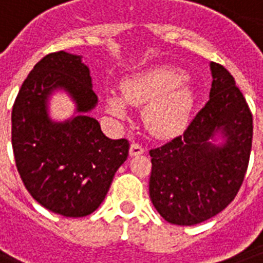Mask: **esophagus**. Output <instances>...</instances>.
I'll list each match as a JSON object with an SVG mask.
<instances>
[{"label":"esophagus","instance_id":"obj_1","mask_svg":"<svg viewBox=\"0 0 263 263\" xmlns=\"http://www.w3.org/2000/svg\"><path fill=\"white\" fill-rule=\"evenodd\" d=\"M144 148L143 146H140L139 143H132L131 147H129V156L135 157V156H140V154H143Z\"/></svg>","mask_w":263,"mask_h":263}]
</instances>
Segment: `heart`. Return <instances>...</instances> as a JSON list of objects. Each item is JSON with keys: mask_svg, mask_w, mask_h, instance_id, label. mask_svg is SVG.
<instances>
[{"mask_svg": "<svg viewBox=\"0 0 263 263\" xmlns=\"http://www.w3.org/2000/svg\"><path fill=\"white\" fill-rule=\"evenodd\" d=\"M185 72L173 67H156L128 78L121 84L123 99L129 105H146L144 120L148 128L160 136L177 134L188 123L194 106V91L184 83ZM117 95L107 97V107L124 119L127 109Z\"/></svg>", "mask_w": 263, "mask_h": 263, "instance_id": "obj_1", "label": "heart"}]
</instances>
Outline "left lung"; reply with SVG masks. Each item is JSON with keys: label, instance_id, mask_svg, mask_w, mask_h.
Masks as SVG:
<instances>
[{"label": "left lung", "instance_id": "8db88e82", "mask_svg": "<svg viewBox=\"0 0 263 263\" xmlns=\"http://www.w3.org/2000/svg\"><path fill=\"white\" fill-rule=\"evenodd\" d=\"M208 103L183 135L150 150L148 192L162 218L195 225L222 212L236 196L249 166L253 115L233 76L210 63ZM223 142L215 143V136Z\"/></svg>", "mask_w": 263, "mask_h": 263}]
</instances>
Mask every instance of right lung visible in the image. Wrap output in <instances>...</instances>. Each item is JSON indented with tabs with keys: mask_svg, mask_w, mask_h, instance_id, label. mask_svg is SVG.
I'll list each match as a JSON object with an SVG mask.
<instances>
[{
	"mask_svg": "<svg viewBox=\"0 0 263 263\" xmlns=\"http://www.w3.org/2000/svg\"><path fill=\"white\" fill-rule=\"evenodd\" d=\"M55 89L77 105L72 119L53 122L47 102ZM98 103L82 55H45L22 84L12 109V147L18 175L39 204L64 217H84L99 208L117 169L127 160V139H109L87 116Z\"/></svg>",
	"mask_w": 263,
	"mask_h": 263,
	"instance_id": "1",
	"label": "right lung"
}]
</instances>
